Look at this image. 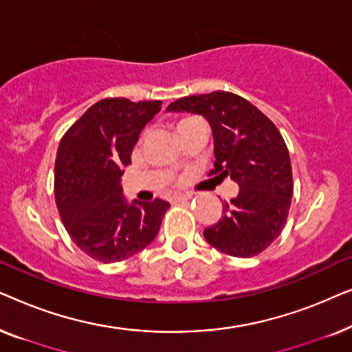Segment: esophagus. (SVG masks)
I'll return each instance as SVG.
<instances>
[{"label":"esophagus","instance_id":"esophagus-1","mask_svg":"<svg viewBox=\"0 0 352 352\" xmlns=\"http://www.w3.org/2000/svg\"><path fill=\"white\" fill-rule=\"evenodd\" d=\"M187 200H190V195H176V197H173V201H175V204H184V201H187Z\"/></svg>","mask_w":352,"mask_h":352}]
</instances>
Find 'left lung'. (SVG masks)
<instances>
[{
	"mask_svg": "<svg viewBox=\"0 0 352 352\" xmlns=\"http://www.w3.org/2000/svg\"><path fill=\"white\" fill-rule=\"evenodd\" d=\"M166 110L208 120L216 158L210 175L239 184L237 197L223 204L221 219L204 230L206 242L237 258L264 252L285 228L293 195L290 153L276 124L228 91L177 99Z\"/></svg>",
	"mask_w": 352,
	"mask_h": 352,
	"instance_id": "8db88e82",
	"label": "left lung"
}]
</instances>
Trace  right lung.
Listing matches in <instances>:
<instances>
[{"mask_svg":"<svg viewBox=\"0 0 352 352\" xmlns=\"http://www.w3.org/2000/svg\"><path fill=\"white\" fill-rule=\"evenodd\" d=\"M160 109L162 100L102 99L60 139L54 166L57 210L70 239L96 261L117 263L141 252L170 208L160 199L128 204L120 184L139 134Z\"/></svg>","mask_w":352,"mask_h":352,"instance_id":"add662e5","label":"right lung"}]
</instances>
